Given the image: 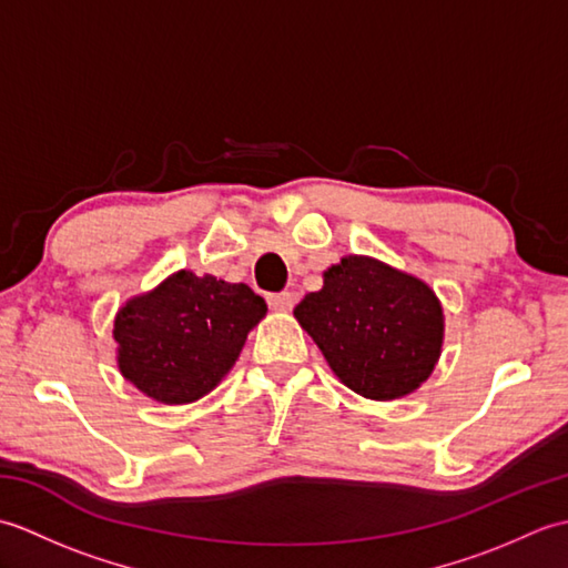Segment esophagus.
I'll return each mask as SVG.
<instances>
[{
	"label": "esophagus",
	"mask_w": 568,
	"mask_h": 568,
	"mask_svg": "<svg viewBox=\"0 0 568 568\" xmlns=\"http://www.w3.org/2000/svg\"><path fill=\"white\" fill-rule=\"evenodd\" d=\"M268 305L275 312H291L295 305V295L293 293H273V295H268Z\"/></svg>",
	"instance_id": "1"
}]
</instances>
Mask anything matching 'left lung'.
I'll list each match as a JSON object with an SVG mask.
<instances>
[{"instance_id": "8db88e82", "label": "left lung", "mask_w": 568, "mask_h": 568, "mask_svg": "<svg viewBox=\"0 0 568 568\" xmlns=\"http://www.w3.org/2000/svg\"><path fill=\"white\" fill-rule=\"evenodd\" d=\"M334 376L368 400L415 393L444 342L439 297L419 277L371 256H344L324 271L322 291L295 307Z\"/></svg>"}]
</instances>
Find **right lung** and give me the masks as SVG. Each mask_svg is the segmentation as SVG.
Instances as JSON below:
<instances>
[{"label":"right lung","mask_w":568,"mask_h":568,"mask_svg":"<svg viewBox=\"0 0 568 568\" xmlns=\"http://www.w3.org/2000/svg\"><path fill=\"white\" fill-rule=\"evenodd\" d=\"M265 312L244 283L178 271L116 312L119 371L153 400L195 403L232 371Z\"/></svg>","instance_id":"add662e5"}]
</instances>
